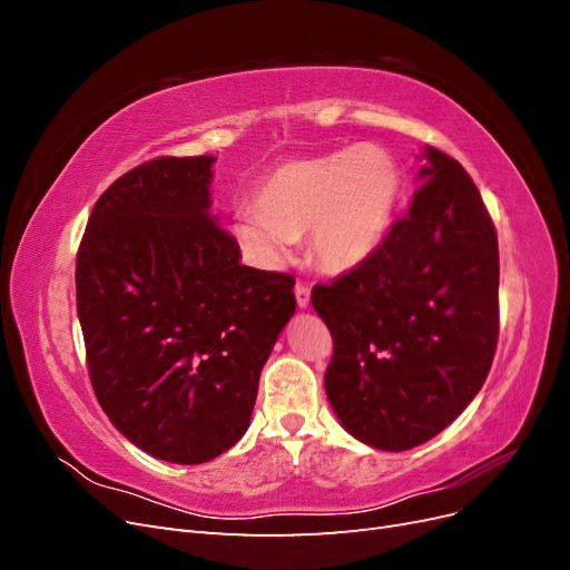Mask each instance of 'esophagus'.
<instances>
[{"label":"esophagus","instance_id":"34e87169","mask_svg":"<svg viewBox=\"0 0 570 570\" xmlns=\"http://www.w3.org/2000/svg\"><path fill=\"white\" fill-rule=\"evenodd\" d=\"M295 299H297V306H299V308H308V304H312V287L297 283V287H295Z\"/></svg>","mask_w":570,"mask_h":570}]
</instances>
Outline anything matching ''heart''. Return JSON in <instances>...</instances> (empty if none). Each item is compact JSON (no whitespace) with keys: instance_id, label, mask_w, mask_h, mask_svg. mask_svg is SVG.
<instances>
[{"instance_id":"1","label":"heart","mask_w":570,"mask_h":570,"mask_svg":"<svg viewBox=\"0 0 570 570\" xmlns=\"http://www.w3.org/2000/svg\"><path fill=\"white\" fill-rule=\"evenodd\" d=\"M402 193V168L381 147L287 161L258 185L256 209H235L233 235L256 264L281 266L308 233L323 271L350 273L383 247Z\"/></svg>"}]
</instances>
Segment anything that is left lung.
<instances>
[{"mask_svg": "<svg viewBox=\"0 0 570 570\" xmlns=\"http://www.w3.org/2000/svg\"><path fill=\"white\" fill-rule=\"evenodd\" d=\"M419 159V193L383 247L312 292L335 342L327 402L383 452L433 440L473 402L499 335L492 218L456 159L435 147Z\"/></svg>", "mask_w": 570, "mask_h": 570, "instance_id": "1", "label": "left lung"}]
</instances>
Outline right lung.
I'll return each instance as SVG.
<instances>
[{"instance_id":"1","label":"right lung","mask_w":570,"mask_h":570,"mask_svg":"<svg viewBox=\"0 0 570 570\" xmlns=\"http://www.w3.org/2000/svg\"><path fill=\"white\" fill-rule=\"evenodd\" d=\"M216 157H161L95 204L76 266L78 318L99 406L170 463L243 438L258 375L297 308L287 273L243 266L212 214Z\"/></svg>"}]
</instances>
